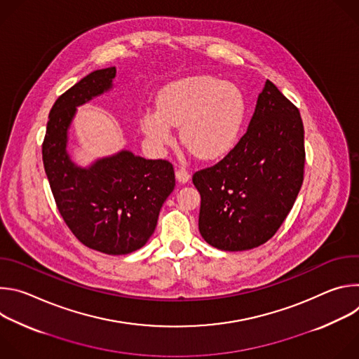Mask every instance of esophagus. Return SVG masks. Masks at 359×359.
<instances>
[{
    "label": "esophagus",
    "instance_id": "esophagus-1",
    "mask_svg": "<svg viewBox=\"0 0 359 359\" xmlns=\"http://www.w3.org/2000/svg\"><path fill=\"white\" fill-rule=\"evenodd\" d=\"M176 179L180 183H187L190 180V173L184 168H179V169H176Z\"/></svg>",
    "mask_w": 359,
    "mask_h": 359
}]
</instances>
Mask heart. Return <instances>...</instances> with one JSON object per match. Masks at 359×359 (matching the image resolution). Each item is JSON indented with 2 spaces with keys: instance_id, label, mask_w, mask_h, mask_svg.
<instances>
[{
  "instance_id": "heart-1",
  "label": "heart",
  "mask_w": 359,
  "mask_h": 359,
  "mask_svg": "<svg viewBox=\"0 0 359 359\" xmlns=\"http://www.w3.org/2000/svg\"><path fill=\"white\" fill-rule=\"evenodd\" d=\"M158 109L142 115V130L158 149L173 143V126L183 144L203 161L224 158L238 142L245 102L237 86L213 76L184 78L165 86Z\"/></svg>"
}]
</instances>
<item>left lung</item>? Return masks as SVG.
Here are the masks:
<instances>
[{
    "instance_id": "1",
    "label": "left lung",
    "mask_w": 359,
    "mask_h": 359,
    "mask_svg": "<svg viewBox=\"0 0 359 359\" xmlns=\"http://www.w3.org/2000/svg\"><path fill=\"white\" fill-rule=\"evenodd\" d=\"M304 162L299 111L266 81L244 136L217 165L193 175L201 237L224 251L269 241L292 209Z\"/></svg>"
}]
</instances>
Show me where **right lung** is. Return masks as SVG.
I'll return each instance as SVG.
<instances>
[{"mask_svg":"<svg viewBox=\"0 0 359 359\" xmlns=\"http://www.w3.org/2000/svg\"><path fill=\"white\" fill-rule=\"evenodd\" d=\"M116 68L93 71L62 93L49 112L42 144L45 173L58 210L86 247L122 255L143 247L175 189L168 161H147L130 150L76 165L68 151L76 108L114 88Z\"/></svg>","mask_w":359,"mask_h":359,"instance_id":"obj_1","label":"right lung"}]
</instances>
